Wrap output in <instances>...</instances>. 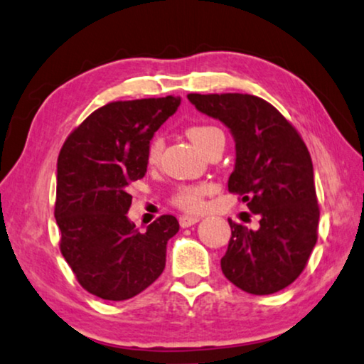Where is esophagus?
<instances>
[{
  "label": "esophagus",
  "mask_w": 364,
  "mask_h": 364,
  "mask_svg": "<svg viewBox=\"0 0 364 364\" xmlns=\"http://www.w3.org/2000/svg\"><path fill=\"white\" fill-rule=\"evenodd\" d=\"M196 223H199V218L198 216H181L180 218L181 228H191Z\"/></svg>",
  "instance_id": "esophagus-1"
}]
</instances>
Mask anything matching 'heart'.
<instances>
[{"label":"heart","instance_id":"b5f03b06","mask_svg":"<svg viewBox=\"0 0 364 364\" xmlns=\"http://www.w3.org/2000/svg\"><path fill=\"white\" fill-rule=\"evenodd\" d=\"M186 135L189 140L193 141V145L201 150L203 153H206L209 148L216 143H224V133L221 129L214 125H193L186 130ZM163 150V141L160 138H153L148 145V151H146V160L148 163H156L160 160ZM209 191V188L206 184H198V186H184L180 188L173 198L176 206H180L186 211H196V209L201 208L203 204V198L204 194Z\"/></svg>","mask_w":364,"mask_h":364}]
</instances>
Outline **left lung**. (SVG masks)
Instances as JSON below:
<instances>
[{"label": "left lung", "instance_id": "obj_1", "mask_svg": "<svg viewBox=\"0 0 364 364\" xmlns=\"http://www.w3.org/2000/svg\"><path fill=\"white\" fill-rule=\"evenodd\" d=\"M188 99L231 132L235 163L228 189L260 219L257 229L229 219L232 235L221 259L223 274L247 294H275L299 277L316 244L320 211L310 153L284 115L259 97Z\"/></svg>", "mask_w": 364, "mask_h": 364}]
</instances>
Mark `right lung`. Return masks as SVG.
Masks as SVG:
<instances>
[{
    "label": "right lung",
    "instance_id": "obj_1",
    "mask_svg": "<svg viewBox=\"0 0 364 364\" xmlns=\"http://www.w3.org/2000/svg\"><path fill=\"white\" fill-rule=\"evenodd\" d=\"M180 104L171 95L112 102L87 117L60 150L54 213L60 252L99 299L129 300L165 270L178 219L166 214L140 232L127 216L129 186L145 176L148 145Z\"/></svg>",
    "mask_w": 364,
    "mask_h": 364
}]
</instances>
